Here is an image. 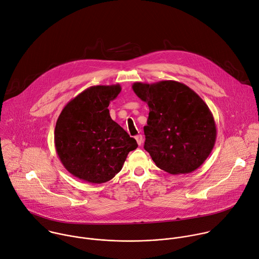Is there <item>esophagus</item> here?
I'll use <instances>...</instances> for the list:
<instances>
[{
	"label": "esophagus",
	"instance_id": "esophagus-1",
	"mask_svg": "<svg viewBox=\"0 0 259 259\" xmlns=\"http://www.w3.org/2000/svg\"><path fill=\"white\" fill-rule=\"evenodd\" d=\"M135 139H136V141H137V143H138V145H141L142 144V142H143V137H142V135H137V136H135Z\"/></svg>",
	"mask_w": 259,
	"mask_h": 259
}]
</instances>
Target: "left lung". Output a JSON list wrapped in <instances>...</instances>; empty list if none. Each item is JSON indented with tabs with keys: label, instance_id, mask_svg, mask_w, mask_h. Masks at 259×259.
<instances>
[{
	"label": "left lung",
	"instance_id": "1",
	"mask_svg": "<svg viewBox=\"0 0 259 259\" xmlns=\"http://www.w3.org/2000/svg\"><path fill=\"white\" fill-rule=\"evenodd\" d=\"M132 90L149 108L144 149L156 166L171 175L198 168L217 139L215 122L203 100L174 80L135 82Z\"/></svg>",
	"mask_w": 259,
	"mask_h": 259
}]
</instances>
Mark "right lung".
<instances>
[{
	"mask_svg": "<svg viewBox=\"0 0 259 259\" xmlns=\"http://www.w3.org/2000/svg\"><path fill=\"white\" fill-rule=\"evenodd\" d=\"M121 86L97 85L71 100L55 128L57 154L74 177L93 184L113 179L122 169L136 140L110 116V103Z\"/></svg>",
	"mask_w": 259,
	"mask_h": 259,
	"instance_id": "right-lung-1",
	"label": "right lung"
}]
</instances>
